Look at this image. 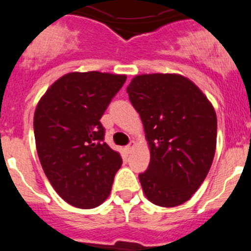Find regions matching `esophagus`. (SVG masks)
Masks as SVG:
<instances>
[{
  "mask_svg": "<svg viewBox=\"0 0 251 251\" xmlns=\"http://www.w3.org/2000/svg\"><path fill=\"white\" fill-rule=\"evenodd\" d=\"M134 146H136V142H134V141L130 142L129 145H128L127 147H126V150H127V152H130V151H132L133 148H134Z\"/></svg>",
  "mask_w": 251,
  "mask_h": 251,
  "instance_id": "esophagus-1",
  "label": "esophagus"
}]
</instances>
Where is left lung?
I'll list each match as a JSON object with an SVG mask.
<instances>
[{
    "instance_id": "obj_1",
    "label": "left lung",
    "mask_w": 251,
    "mask_h": 251,
    "mask_svg": "<svg viewBox=\"0 0 251 251\" xmlns=\"http://www.w3.org/2000/svg\"><path fill=\"white\" fill-rule=\"evenodd\" d=\"M151 151L139 174L146 197L175 207L190 200L207 176L216 150L214 106L191 80L178 74H143L127 88Z\"/></svg>"
}]
</instances>
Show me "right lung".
<instances>
[{"label":"right lung","instance_id":"right-lung-1","mask_svg":"<svg viewBox=\"0 0 251 251\" xmlns=\"http://www.w3.org/2000/svg\"><path fill=\"white\" fill-rule=\"evenodd\" d=\"M126 75L69 73L40 99L34 133L40 163L59 196L93 208L109 196L122 157L104 142L100 118Z\"/></svg>","mask_w":251,"mask_h":251}]
</instances>
